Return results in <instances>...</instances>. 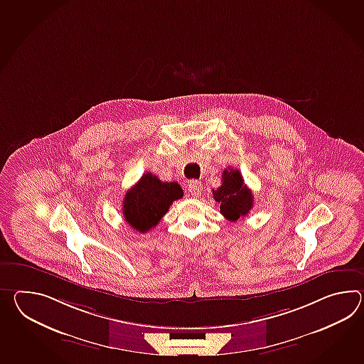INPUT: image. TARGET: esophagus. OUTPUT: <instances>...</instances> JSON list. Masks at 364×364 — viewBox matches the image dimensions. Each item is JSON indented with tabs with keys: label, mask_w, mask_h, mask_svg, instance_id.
<instances>
[{
	"label": "esophagus",
	"mask_w": 364,
	"mask_h": 364,
	"mask_svg": "<svg viewBox=\"0 0 364 364\" xmlns=\"http://www.w3.org/2000/svg\"><path fill=\"white\" fill-rule=\"evenodd\" d=\"M188 191L192 197H198L202 192L201 183L197 180H192L188 183Z\"/></svg>",
	"instance_id": "34e87169"
}]
</instances>
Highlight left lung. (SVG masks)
<instances>
[{"label":"left lung","mask_w":364,"mask_h":364,"mask_svg":"<svg viewBox=\"0 0 364 364\" xmlns=\"http://www.w3.org/2000/svg\"><path fill=\"white\" fill-rule=\"evenodd\" d=\"M213 198L219 203V211L225 218L236 222L245 217L253 208V194L244 184L240 171L230 168L222 173V186L213 189Z\"/></svg>","instance_id":"1"}]
</instances>
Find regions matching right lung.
Returning a JSON list of instances; mask_svg holds the SVG:
<instances>
[{
    "instance_id": "add662e5",
    "label": "right lung",
    "mask_w": 364,
    "mask_h": 364,
    "mask_svg": "<svg viewBox=\"0 0 364 364\" xmlns=\"http://www.w3.org/2000/svg\"><path fill=\"white\" fill-rule=\"evenodd\" d=\"M184 192L178 183H163L147 172L129 189L122 206V214L132 228L142 234L159 223L172 202L183 198Z\"/></svg>"
}]
</instances>
